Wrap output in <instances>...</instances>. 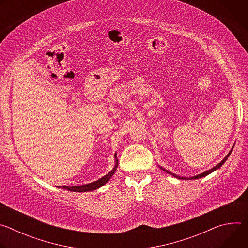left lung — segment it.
I'll return each instance as SVG.
<instances>
[{
	"label": "left lung",
	"mask_w": 248,
	"mask_h": 248,
	"mask_svg": "<svg viewBox=\"0 0 248 248\" xmlns=\"http://www.w3.org/2000/svg\"><path fill=\"white\" fill-rule=\"evenodd\" d=\"M232 149H233V147L231 149V151L229 152V154L218 164V165H216L215 167H213L212 169H210V170H206V171H204V172H201V173H199V174H197V175H194V176H192V178H183V176H180V175H176V174H174V173H172V172H170V171H169L168 170H166V169H164V168H162V167H160L164 171H166V172H168V173H170L171 175H173V176H175V178H178V179H180V180H187V179H189V180H196V179H201V178H203V176H206V175H208L209 173H211V172H213L214 170H218L219 168H221L224 164H225V162L227 161V159L229 158V156L231 155V153H232Z\"/></svg>",
	"instance_id": "1"
}]
</instances>
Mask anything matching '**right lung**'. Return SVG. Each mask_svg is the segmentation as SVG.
Listing matches in <instances>:
<instances>
[{
    "label": "right lung",
    "mask_w": 248,
    "mask_h": 248,
    "mask_svg": "<svg viewBox=\"0 0 248 248\" xmlns=\"http://www.w3.org/2000/svg\"><path fill=\"white\" fill-rule=\"evenodd\" d=\"M115 167L113 168V170L107 173L106 175H104L103 178L99 179L98 181L96 182H93V183H90V184H86V185H82V186H58L59 188H62V189H65V190H68V191H74V192H86V191H92V190H95V189H98L100 188L101 186H103L104 185L107 184L110 179L113 176V174L115 173L117 168H118V159H117V154H115Z\"/></svg>",
    "instance_id": "obj_1"
}]
</instances>
